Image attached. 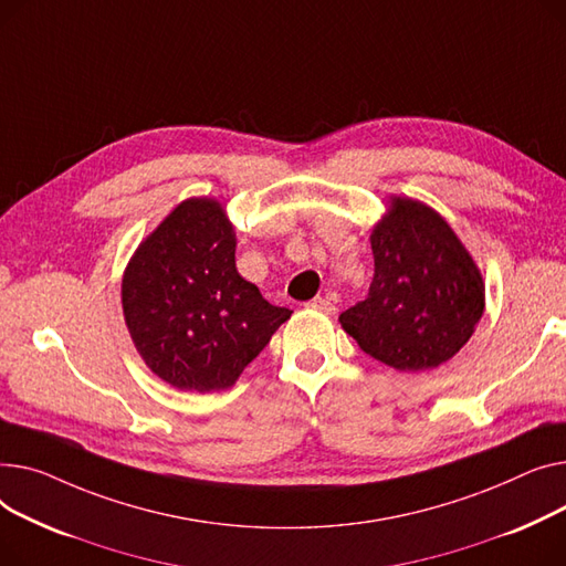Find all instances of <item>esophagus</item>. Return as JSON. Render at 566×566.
Returning <instances> with one entry per match:
<instances>
[{"label":"esophagus","mask_w":566,"mask_h":566,"mask_svg":"<svg viewBox=\"0 0 566 566\" xmlns=\"http://www.w3.org/2000/svg\"><path fill=\"white\" fill-rule=\"evenodd\" d=\"M308 308L319 311V313H324V315H334V313H336L334 302H328V298H324V296H315L313 302H308Z\"/></svg>","instance_id":"34e87169"}]
</instances>
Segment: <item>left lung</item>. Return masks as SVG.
Instances as JSON below:
<instances>
[{
  "label": "left lung",
  "instance_id": "left-lung-1",
  "mask_svg": "<svg viewBox=\"0 0 566 566\" xmlns=\"http://www.w3.org/2000/svg\"><path fill=\"white\" fill-rule=\"evenodd\" d=\"M368 296L340 315L358 347L400 373L434 370L469 343L484 313V281L448 221L392 196L373 228Z\"/></svg>",
  "mask_w": 566,
  "mask_h": 566
}]
</instances>
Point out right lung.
Here are the masks:
<instances>
[{"label": "right lung", "mask_w": 566, "mask_h": 566, "mask_svg": "<svg viewBox=\"0 0 566 566\" xmlns=\"http://www.w3.org/2000/svg\"><path fill=\"white\" fill-rule=\"evenodd\" d=\"M235 247L223 206L187 198L139 244L123 274L132 343L174 388H230L292 315L240 276Z\"/></svg>", "instance_id": "obj_1"}]
</instances>
